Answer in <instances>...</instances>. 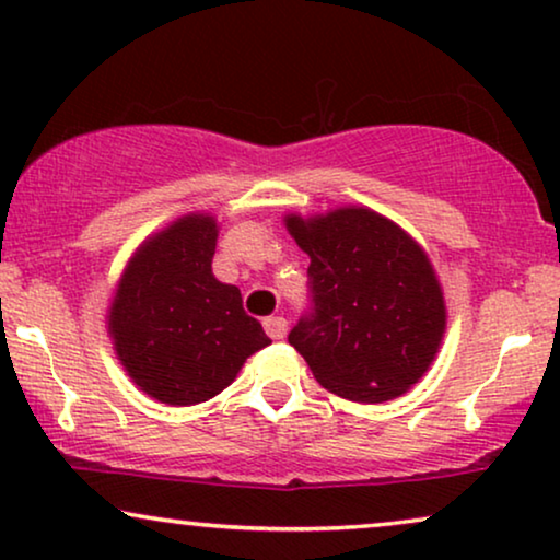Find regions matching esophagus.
Instances as JSON below:
<instances>
[{
    "label": "esophagus",
    "instance_id": "obj_1",
    "mask_svg": "<svg viewBox=\"0 0 560 560\" xmlns=\"http://www.w3.org/2000/svg\"><path fill=\"white\" fill-rule=\"evenodd\" d=\"M265 331L270 339H282L288 334V320L282 316H270L265 318Z\"/></svg>",
    "mask_w": 560,
    "mask_h": 560
}]
</instances>
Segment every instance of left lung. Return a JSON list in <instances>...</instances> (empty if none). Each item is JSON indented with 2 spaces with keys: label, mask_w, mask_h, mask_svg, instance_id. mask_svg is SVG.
I'll return each mask as SVG.
<instances>
[{
  "label": "left lung",
  "mask_w": 560,
  "mask_h": 560,
  "mask_svg": "<svg viewBox=\"0 0 560 560\" xmlns=\"http://www.w3.org/2000/svg\"><path fill=\"white\" fill-rule=\"evenodd\" d=\"M308 252V305L288 334L313 377L354 402H385L423 377L446 308L423 249L370 209L285 219Z\"/></svg>",
  "instance_id": "1"
}]
</instances>
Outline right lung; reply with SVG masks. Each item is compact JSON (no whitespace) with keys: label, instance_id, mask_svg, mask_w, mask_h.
Wrapping results in <instances>:
<instances>
[{"label":"right lung","instance_id":"obj_1","mask_svg":"<svg viewBox=\"0 0 560 560\" xmlns=\"http://www.w3.org/2000/svg\"><path fill=\"white\" fill-rule=\"evenodd\" d=\"M217 221L190 213L137 249L109 311L129 377L167 405L219 395L270 343L236 285L213 278Z\"/></svg>","mask_w":560,"mask_h":560}]
</instances>
